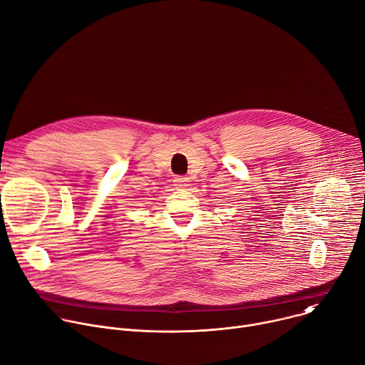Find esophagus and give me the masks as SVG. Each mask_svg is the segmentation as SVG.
<instances>
[{
    "mask_svg": "<svg viewBox=\"0 0 365 365\" xmlns=\"http://www.w3.org/2000/svg\"><path fill=\"white\" fill-rule=\"evenodd\" d=\"M175 186L176 189H185L189 186V179L185 178V176H179V178H175Z\"/></svg>",
    "mask_w": 365,
    "mask_h": 365,
    "instance_id": "1",
    "label": "esophagus"
}]
</instances>
